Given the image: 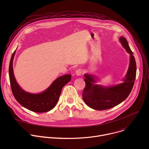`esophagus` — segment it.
<instances>
[{"label":"esophagus","instance_id":"obj_1","mask_svg":"<svg viewBox=\"0 0 149 149\" xmlns=\"http://www.w3.org/2000/svg\"><path fill=\"white\" fill-rule=\"evenodd\" d=\"M82 71L81 69H78L75 71V74L77 76H81L82 74Z\"/></svg>","mask_w":149,"mask_h":149}]
</instances>
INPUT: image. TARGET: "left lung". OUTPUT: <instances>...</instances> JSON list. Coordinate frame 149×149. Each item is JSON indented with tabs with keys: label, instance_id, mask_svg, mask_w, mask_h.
<instances>
[{
	"label": "left lung",
	"instance_id": "obj_1",
	"mask_svg": "<svg viewBox=\"0 0 149 149\" xmlns=\"http://www.w3.org/2000/svg\"><path fill=\"white\" fill-rule=\"evenodd\" d=\"M119 41L126 52L130 55V63L123 82L112 86L97 84V76L86 73L84 74L86 87L83 91L82 99L88 107L96 110H104L113 108L124 101L131 93L136 75V63L133 53L128 42L121 36Z\"/></svg>",
	"mask_w": 149,
	"mask_h": 149
}]
</instances>
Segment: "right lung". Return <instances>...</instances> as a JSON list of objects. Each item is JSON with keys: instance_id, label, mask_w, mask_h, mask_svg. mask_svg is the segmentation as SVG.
<instances>
[{"instance_id": "1", "label": "right lung", "mask_w": 149, "mask_h": 149, "mask_svg": "<svg viewBox=\"0 0 149 149\" xmlns=\"http://www.w3.org/2000/svg\"><path fill=\"white\" fill-rule=\"evenodd\" d=\"M15 53L16 50L10 61L9 74L12 91L16 100L24 107L35 113H45L51 110L59 100L62 88L71 81V75L66 74L58 77L41 93L27 92L20 87L14 75L13 61Z\"/></svg>"}]
</instances>
